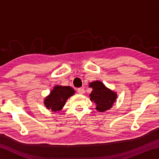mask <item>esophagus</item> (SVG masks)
<instances>
[{
	"label": "esophagus",
	"instance_id": "esophagus-1",
	"mask_svg": "<svg viewBox=\"0 0 159 159\" xmlns=\"http://www.w3.org/2000/svg\"><path fill=\"white\" fill-rule=\"evenodd\" d=\"M84 93H85V90L83 88H80L78 89V93L80 94V95H81V94H83Z\"/></svg>",
	"mask_w": 159,
	"mask_h": 159
}]
</instances>
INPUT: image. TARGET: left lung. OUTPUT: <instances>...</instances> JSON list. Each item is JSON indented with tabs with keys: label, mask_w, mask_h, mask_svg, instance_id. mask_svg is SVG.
I'll list each match as a JSON object with an SVG mask.
<instances>
[{
	"label": "left lung",
	"mask_w": 159,
	"mask_h": 159,
	"mask_svg": "<svg viewBox=\"0 0 159 159\" xmlns=\"http://www.w3.org/2000/svg\"><path fill=\"white\" fill-rule=\"evenodd\" d=\"M89 87L93 88L90 94V100L96 104L98 111L104 112L111 108L116 99V93L107 88L103 83L99 80L90 83Z\"/></svg>",
	"instance_id": "obj_1"
}]
</instances>
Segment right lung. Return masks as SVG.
I'll list each match as a JSON object with an SVG mask.
<instances>
[{"instance_id": "right-lung-1", "label": "right lung", "mask_w": 159, "mask_h": 159, "mask_svg": "<svg viewBox=\"0 0 159 159\" xmlns=\"http://www.w3.org/2000/svg\"><path fill=\"white\" fill-rule=\"evenodd\" d=\"M74 93L75 90L70 86L55 85L50 95L45 98V106L52 111H60L68 98L74 95Z\"/></svg>"}]
</instances>
